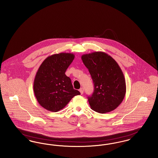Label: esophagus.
<instances>
[{
  "label": "esophagus",
  "instance_id": "1",
  "mask_svg": "<svg viewBox=\"0 0 158 158\" xmlns=\"http://www.w3.org/2000/svg\"><path fill=\"white\" fill-rule=\"evenodd\" d=\"M79 92L81 93V94L82 95L84 94V89L82 88H81L80 89H79Z\"/></svg>",
  "mask_w": 158,
  "mask_h": 158
}]
</instances>
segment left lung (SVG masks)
Listing matches in <instances>:
<instances>
[{"mask_svg":"<svg viewBox=\"0 0 158 158\" xmlns=\"http://www.w3.org/2000/svg\"><path fill=\"white\" fill-rule=\"evenodd\" d=\"M94 84V91L88 97L93 110L106 113L116 109L126 94V82L118 63L109 54L95 51L81 56Z\"/></svg>","mask_w":158,"mask_h":158,"instance_id":"obj_1","label":"left lung"}]
</instances>
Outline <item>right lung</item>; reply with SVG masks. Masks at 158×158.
<instances>
[{"mask_svg": "<svg viewBox=\"0 0 158 158\" xmlns=\"http://www.w3.org/2000/svg\"><path fill=\"white\" fill-rule=\"evenodd\" d=\"M73 53L61 52L48 56L39 66L33 83V91L39 104L50 111L65 107L74 96L80 95L73 89L65 71L74 58Z\"/></svg>", "mask_w": 158, "mask_h": 158, "instance_id": "1", "label": "right lung"}]
</instances>
